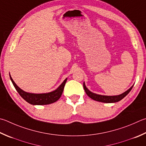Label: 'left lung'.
Segmentation results:
<instances>
[{
	"label": "left lung",
	"instance_id": "1",
	"mask_svg": "<svg viewBox=\"0 0 146 146\" xmlns=\"http://www.w3.org/2000/svg\"><path fill=\"white\" fill-rule=\"evenodd\" d=\"M133 86H132L128 90H127L126 91L123 92V94L117 95V96H103V95H100L93 93L91 91H90L87 88L86 86V84L84 82V89L86 91V94L88 95L89 97L91 98V99L94 100L95 101H98V102H103V103H115L118 102L119 101L123 99L127 94H128L131 89L133 88Z\"/></svg>",
	"mask_w": 146,
	"mask_h": 146
}]
</instances>
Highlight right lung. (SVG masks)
Segmentation results:
<instances>
[{"mask_svg": "<svg viewBox=\"0 0 146 146\" xmlns=\"http://www.w3.org/2000/svg\"><path fill=\"white\" fill-rule=\"evenodd\" d=\"M10 79L11 80L13 86L15 87L16 90L19 93L23 100L26 102L34 105H48L54 103L59 100L62 94L63 90H64L66 82L67 81V78H66L62 82L61 85L58 87L55 91L48 92V93H42V94H34L29 93L22 89H21L17 84L13 81V78L9 74Z\"/></svg>", "mask_w": 146, "mask_h": 146, "instance_id": "1", "label": "right lung"}]
</instances>
